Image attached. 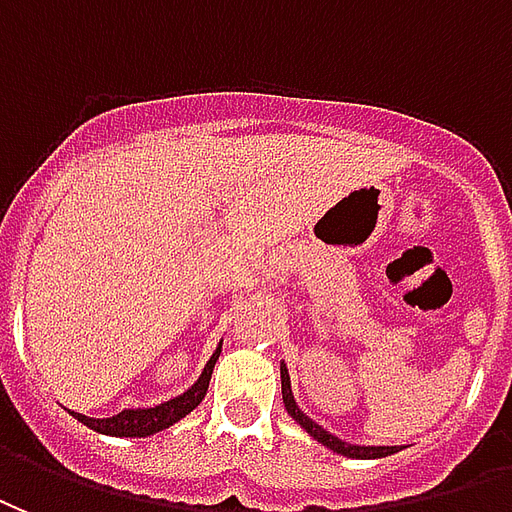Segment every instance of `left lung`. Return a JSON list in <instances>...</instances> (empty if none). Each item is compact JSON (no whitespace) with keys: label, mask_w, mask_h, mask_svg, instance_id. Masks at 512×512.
<instances>
[{"label":"left lung","mask_w":512,"mask_h":512,"mask_svg":"<svg viewBox=\"0 0 512 512\" xmlns=\"http://www.w3.org/2000/svg\"><path fill=\"white\" fill-rule=\"evenodd\" d=\"M281 393H283V404H286V412L292 414L294 420L300 423V428H305V431H308L319 445L330 447L333 453L346 455V458H384V455H393L401 450V447H384V445H349V442H343V439H338L335 434H330L327 428H322L316 420H311V417L297 406V401H294L292 379H289V368H286V363H281Z\"/></svg>","instance_id":"obj_1"}]
</instances>
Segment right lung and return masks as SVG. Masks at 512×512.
I'll list each match as a JSON object with an SVG mask.
<instances>
[{
    "label": "right lung",
    "instance_id": "add662e5",
    "mask_svg": "<svg viewBox=\"0 0 512 512\" xmlns=\"http://www.w3.org/2000/svg\"><path fill=\"white\" fill-rule=\"evenodd\" d=\"M220 346L223 341L215 346V352L204 365V371L199 374V379L190 384L185 393L174 395L169 401H163L158 406H138V409H122L114 417H87V414H78L70 412L76 417L78 423H84L92 431H98V434L106 436H130V439H141V436H152L163 431V428H169V425L179 423L185 414H190L196 406L204 401V395H207V387H210V376L212 368L218 363L220 357Z\"/></svg>",
    "mask_w": 512,
    "mask_h": 512
}]
</instances>
